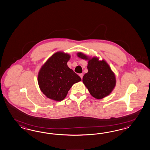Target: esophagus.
I'll return each mask as SVG.
<instances>
[{"label":"esophagus","instance_id":"1","mask_svg":"<svg viewBox=\"0 0 150 150\" xmlns=\"http://www.w3.org/2000/svg\"><path fill=\"white\" fill-rule=\"evenodd\" d=\"M79 76H80V77L82 79V77H83V74H79Z\"/></svg>","mask_w":150,"mask_h":150}]
</instances>
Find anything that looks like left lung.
Segmentation results:
<instances>
[{
	"label": "left lung",
	"instance_id": "left-lung-1",
	"mask_svg": "<svg viewBox=\"0 0 150 150\" xmlns=\"http://www.w3.org/2000/svg\"><path fill=\"white\" fill-rule=\"evenodd\" d=\"M77 55L88 60V72L83 76L82 82L91 95L98 100L109 95L116 85V78L108 64L104 59L91 58L81 52H78Z\"/></svg>",
	"mask_w": 150,
	"mask_h": 150
}]
</instances>
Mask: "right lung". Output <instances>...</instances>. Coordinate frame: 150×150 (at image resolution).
Here are the masks:
<instances>
[{
	"mask_svg": "<svg viewBox=\"0 0 150 150\" xmlns=\"http://www.w3.org/2000/svg\"><path fill=\"white\" fill-rule=\"evenodd\" d=\"M70 58V55L58 52L46 61L38 72L40 88L50 100H63L73 85L81 81L80 77L69 68L67 63Z\"/></svg>",
	"mask_w": 150,
	"mask_h": 150,
	"instance_id": "add662e5",
	"label": "right lung"
}]
</instances>
